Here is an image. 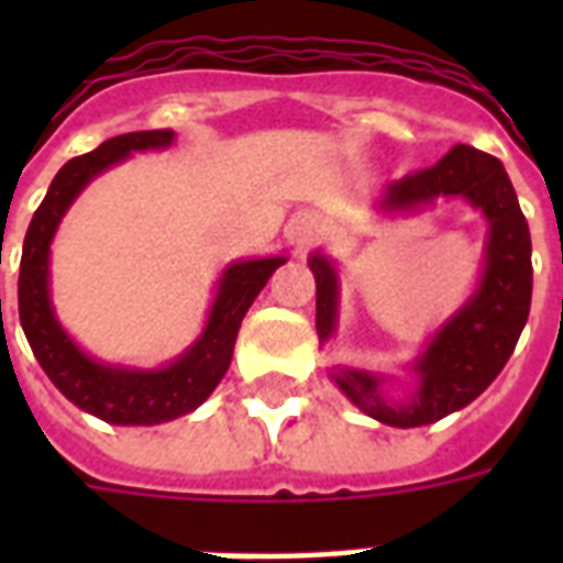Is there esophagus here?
I'll use <instances>...</instances> for the list:
<instances>
[{
    "mask_svg": "<svg viewBox=\"0 0 563 563\" xmlns=\"http://www.w3.org/2000/svg\"><path fill=\"white\" fill-rule=\"evenodd\" d=\"M309 236H312V230H307V233H303V239H300V242H307Z\"/></svg>",
    "mask_w": 563,
    "mask_h": 563,
    "instance_id": "esophagus-1",
    "label": "esophagus"
}]
</instances>
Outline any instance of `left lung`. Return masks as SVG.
I'll return each mask as SVG.
<instances>
[{
  "instance_id": "8db88e82",
  "label": "left lung",
  "mask_w": 563,
  "mask_h": 563,
  "mask_svg": "<svg viewBox=\"0 0 563 563\" xmlns=\"http://www.w3.org/2000/svg\"><path fill=\"white\" fill-rule=\"evenodd\" d=\"M438 195H462L490 224L488 265L471 303L432 339L420 356V388L415 400L388 406L376 376L339 368L335 383L365 415L388 427H427L462 409L506 368L532 307V239L503 163L471 145H455L435 166L411 172L391 184L383 203L409 210ZM316 274V327L324 342L335 327V272L324 256L309 260Z\"/></svg>"
}]
</instances>
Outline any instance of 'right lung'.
<instances>
[{
    "label": "right lung",
    "instance_id": "1",
    "mask_svg": "<svg viewBox=\"0 0 563 563\" xmlns=\"http://www.w3.org/2000/svg\"><path fill=\"white\" fill-rule=\"evenodd\" d=\"M172 136L175 134L169 128L134 131V134L113 136L96 152L73 157L52 180L22 242L20 321L40 368L46 371L48 379L57 385V391L64 394L66 400H73L78 409L90 411L108 423H122V427H152V423H163V420L180 418L198 409L228 371L239 324L247 307L263 291L268 277L286 263L283 256H268V260L230 265L221 277L219 298L212 303L207 330L192 344V351L184 353L178 362H172L169 368L145 371V374L108 368V365L87 360L66 339L48 303V242L55 236L57 221L73 203L75 195L99 172L131 152L163 148L172 143Z\"/></svg>",
    "mask_w": 563,
    "mask_h": 563
}]
</instances>
